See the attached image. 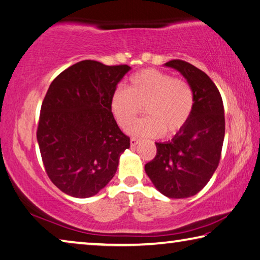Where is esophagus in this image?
Segmentation results:
<instances>
[{
    "instance_id": "34e87169",
    "label": "esophagus",
    "mask_w": 260,
    "mask_h": 260,
    "mask_svg": "<svg viewBox=\"0 0 260 260\" xmlns=\"http://www.w3.org/2000/svg\"><path fill=\"white\" fill-rule=\"evenodd\" d=\"M139 142H140V139L136 138V137H133V138L130 139V144H131V146H136V145H137Z\"/></svg>"
}]
</instances>
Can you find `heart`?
Masks as SVG:
<instances>
[{
  "instance_id": "1",
  "label": "heart",
  "mask_w": 260,
  "mask_h": 260,
  "mask_svg": "<svg viewBox=\"0 0 260 260\" xmlns=\"http://www.w3.org/2000/svg\"><path fill=\"white\" fill-rule=\"evenodd\" d=\"M147 114L130 127L135 135H174L183 129L194 107V92L187 81L148 68L130 77L127 89L118 85L111 95L117 124L127 127L143 111Z\"/></svg>"
}]
</instances>
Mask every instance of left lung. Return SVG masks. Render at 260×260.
<instances>
[{
  "label": "left lung",
  "mask_w": 260,
  "mask_h": 260,
  "mask_svg": "<svg viewBox=\"0 0 260 260\" xmlns=\"http://www.w3.org/2000/svg\"><path fill=\"white\" fill-rule=\"evenodd\" d=\"M166 66L180 72L194 92V107L183 129L170 142L155 143L156 155L145 165L149 179L170 199L198 194L216 171L225 137L224 105L216 84L187 61L174 59Z\"/></svg>",
  "instance_id": "obj_1"
}]
</instances>
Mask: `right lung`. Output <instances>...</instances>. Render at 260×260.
<instances>
[{
	"instance_id": "right-lung-1",
	"label": "right lung",
	"mask_w": 260,
	"mask_h": 260,
	"mask_svg": "<svg viewBox=\"0 0 260 260\" xmlns=\"http://www.w3.org/2000/svg\"><path fill=\"white\" fill-rule=\"evenodd\" d=\"M129 70L82 60L50 84L36 137L45 172L61 192L93 197L115 175L130 138L113 116L111 95Z\"/></svg>"
}]
</instances>
